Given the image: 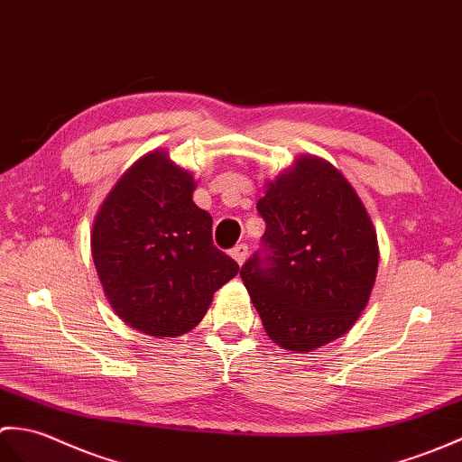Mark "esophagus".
<instances>
[{
  "instance_id": "obj_1",
  "label": "esophagus",
  "mask_w": 462,
  "mask_h": 462,
  "mask_svg": "<svg viewBox=\"0 0 462 462\" xmlns=\"http://www.w3.org/2000/svg\"><path fill=\"white\" fill-rule=\"evenodd\" d=\"M231 257L237 261V264H245V261H247V257H249V247L245 243L237 245V247L231 251Z\"/></svg>"
}]
</instances>
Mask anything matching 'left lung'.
Segmentation results:
<instances>
[{"label":"left lung","mask_w":462,"mask_h":462,"mask_svg":"<svg viewBox=\"0 0 462 462\" xmlns=\"http://www.w3.org/2000/svg\"><path fill=\"white\" fill-rule=\"evenodd\" d=\"M257 209L269 257L243 264L264 332L292 354L344 336L370 300L379 245L370 213L344 173L302 153L264 183Z\"/></svg>","instance_id":"obj_1"}]
</instances>
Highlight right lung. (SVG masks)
Listing matches in <instances>:
<instances>
[{"label":"right lung","instance_id":"obj_1","mask_svg":"<svg viewBox=\"0 0 462 462\" xmlns=\"http://www.w3.org/2000/svg\"><path fill=\"white\" fill-rule=\"evenodd\" d=\"M198 181L152 150L122 173L92 221L90 253L112 310L134 330H193L239 264L213 247L211 215L193 203Z\"/></svg>","mask_w":462,"mask_h":462}]
</instances>
